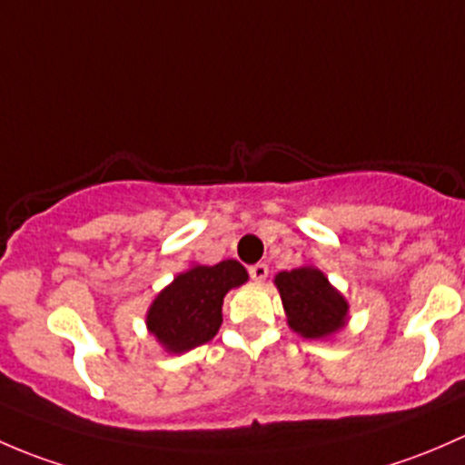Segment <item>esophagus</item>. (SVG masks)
Here are the masks:
<instances>
[{
	"mask_svg": "<svg viewBox=\"0 0 465 465\" xmlns=\"http://www.w3.org/2000/svg\"><path fill=\"white\" fill-rule=\"evenodd\" d=\"M248 275H251L255 282H264L266 275H268V266L264 264V262L248 266Z\"/></svg>",
	"mask_w": 465,
	"mask_h": 465,
	"instance_id": "obj_1",
	"label": "esophagus"
}]
</instances>
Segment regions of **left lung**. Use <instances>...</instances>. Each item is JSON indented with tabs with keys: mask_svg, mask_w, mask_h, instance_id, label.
I'll use <instances>...</instances> for the list:
<instances>
[{
	"mask_svg": "<svg viewBox=\"0 0 465 465\" xmlns=\"http://www.w3.org/2000/svg\"><path fill=\"white\" fill-rule=\"evenodd\" d=\"M289 324L304 338L336 333L347 315V302L318 268H295L275 277Z\"/></svg>",
	"mask_w": 465,
	"mask_h": 465,
	"instance_id": "1",
	"label": "left lung"
}]
</instances>
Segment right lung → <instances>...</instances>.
I'll use <instances>...</instances> for the list:
<instances>
[{"label":"right lung","mask_w":465,"mask_h":465,"mask_svg":"<svg viewBox=\"0 0 465 465\" xmlns=\"http://www.w3.org/2000/svg\"><path fill=\"white\" fill-rule=\"evenodd\" d=\"M246 280V268L234 260L190 268L154 300L147 311V327L174 353L205 344L222 327L223 295Z\"/></svg>","instance_id":"right-lung-1"}]
</instances>
